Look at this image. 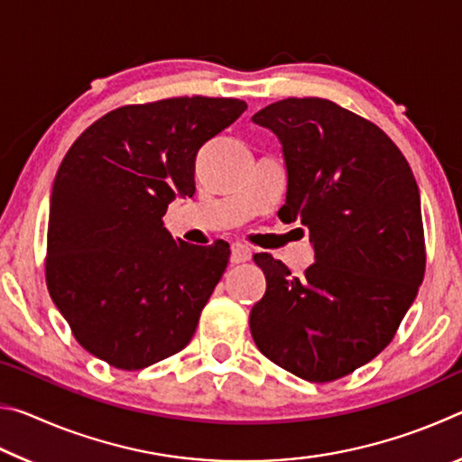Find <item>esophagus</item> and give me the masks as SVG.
Returning <instances> with one entry per match:
<instances>
[{
    "mask_svg": "<svg viewBox=\"0 0 462 462\" xmlns=\"http://www.w3.org/2000/svg\"><path fill=\"white\" fill-rule=\"evenodd\" d=\"M253 256V250H250L246 245H240V242H234L232 245V254H230V263L232 264H240L250 261Z\"/></svg>",
    "mask_w": 462,
    "mask_h": 462,
    "instance_id": "obj_1",
    "label": "esophagus"
}]
</instances>
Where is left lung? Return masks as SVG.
Returning <instances> with one entry per match:
<instances>
[{
	"label": "left lung",
	"mask_w": 462,
	"mask_h": 462,
	"mask_svg": "<svg viewBox=\"0 0 462 462\" xmlns=\"http://www.w3.org/2000/svg\"><path fill=\"white\" fill-rule=\"evenodd\" d=\"M253 122L279 138V217L306 226L316 263L293 277L271 254H254L267 291L250 310V334L281 369L311 383L340 379L387 346L418 295V183L385 132L334 101L281 99Z\"/></svg>",
	"instance_id": "obj_1"
}]
</instances>
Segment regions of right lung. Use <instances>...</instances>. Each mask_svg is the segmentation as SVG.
Instances as JSON below:
<instances>
[{"instance_id":"obj_1","label":"right lung","mask_w":462,"mask_h":462,"mask_svg":"<svg viewBox=\"0 0 462 462\" xmlns=\"http://www.w3.org/2000/svg\"><path fill=\"white\" fill-rule=\"evenodd\" d=\"M245 109L242 99L201 96L124 106L60 162L46 285L77 342L116 369H144L193 338L230 250L175 240L162 216L195 193L199 148Z\"/></svg>"}]
</instances>
